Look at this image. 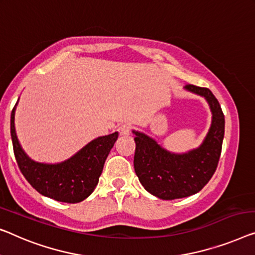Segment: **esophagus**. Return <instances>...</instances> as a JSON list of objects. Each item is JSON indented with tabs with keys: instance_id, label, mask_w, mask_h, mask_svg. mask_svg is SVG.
I'll list each match as a JSON object with an SVG mask.
<instances>
[{
	"instance_id": "34e87169",
	"label": "esophagus",
	"mask_w": 255,
	"mask_h": 255,
	"mask_svg": "<svg viewBox=\"0 0 255 255\" xmlns=\"http://www.w3.org/2000/svg\"><path fill=\"white\" fill-rule=\"evenodd\" d=\"M118 131H119L120 136H128L129 132H130V127L128 125H121V126L118 127Z\"/></svg>"
}]
</instances>
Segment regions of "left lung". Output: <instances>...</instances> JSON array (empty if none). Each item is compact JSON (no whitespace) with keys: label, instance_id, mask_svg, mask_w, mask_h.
<instances>
[{"label":"left lung","instance_id":"8db88e82","mask_svg":"<svg viewBox=\"0 0 255 255\" xmlns=\"http://www.w3.org/2000/svg\"><path fill=\"white\" fill-rule=\"evenodd\" d=\"M185 89L203 96L212 112L206 137L197 149L173 153L143 132L135 134L134 168L140 184L151 195L164 200L184 198L199 192L215 173L225 136V116L208 88L187 85Z\"/></svg>","mask_w":255,"mask_h":255}]
</instances>
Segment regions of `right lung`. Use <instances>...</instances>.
I'll return each mask as SVG.
<instances>
[{"instance_id": "add662e5", "label": "right lung", "mask_w": 255, "mask_h": 255, "mask_svg": "<svg viewBox=\"0 0 255 255\" xmlns=\"http://www.w3.org/2000/svg\"><path fill=\"white\" fill-rule=\"evenodd\" d=\"M11 112L10 132L14 157L28 183L49 198L62 203L75 204L85 200L96 188L110 151L118 138V131L101 136L59 164H42L30 159L19 143L14 128L16 106Z\"/></svg>"}]
</instances>
